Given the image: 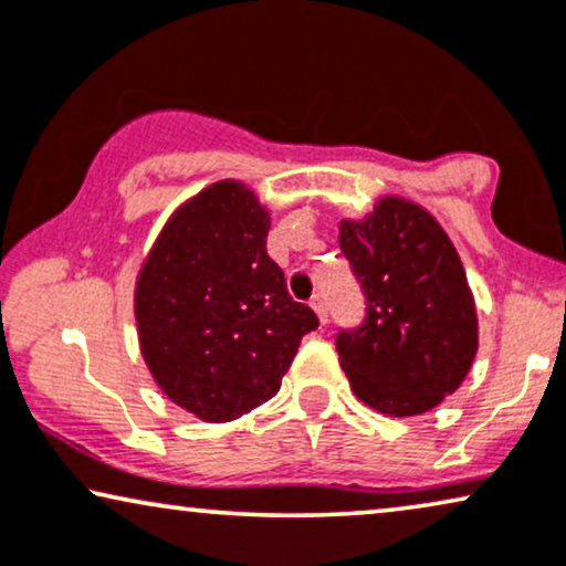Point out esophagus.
Segmentation results:
<instances>
[{
    "label": "esophagus",
    "mask_w": 566,
    "mask_h": 566,
    "mask_svg": "<svg viewBox=\"0 0 566 566\" xmlns=\"http://www.w3.org/2000/svg\"><path fill=\"white\" fill-rule=\"evenodd\" d=\"M311 307L315 313H318V318H321V323H326L328 321V311H326V300H323V295H313V300H311Z\"/></svg>",
    "instance_id": "obj_1"
}]
</instances>
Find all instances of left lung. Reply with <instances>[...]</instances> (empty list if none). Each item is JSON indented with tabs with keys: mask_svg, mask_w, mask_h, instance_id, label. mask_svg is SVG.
<instances>
[{
	"mask_svg": "<svg viewBox=\"0 0 566 566\" xmlns=\"http://www.w3.org/2000/svg\"><path fill=\"white\" fill-rule=\"evenodd\" d=\"M338 245L367 297L336 349L354 396L388 417H417L455 394L479 349L476 305L440 222L403 196L338 222Z\"/></svg>",
	"mask_w": 566,
	"mask_h": 566,
	"instance_id": "left-lung-1",
	"label": "left lung"
}]
</instances>
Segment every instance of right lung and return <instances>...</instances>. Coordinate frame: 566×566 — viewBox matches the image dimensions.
<instances>
[{
	"mask_svg": "<svg viewBox=\"0 0 566 566\" xmlns=\"http://www.w3.org/2000/svg\"><path fill=\"white\" fill-rule=\"evenodd\" d=\"M269 209L224 178L184 201L149 248L134 287L139 349L165 396L205 421H232L282 388L318 328L269 259Z\"/></svg>",
	"mask_w": 566,
	"mask_h": 566,
	"instance_id": "obj_1",
	"label": "right lung"
}]
</instances>
